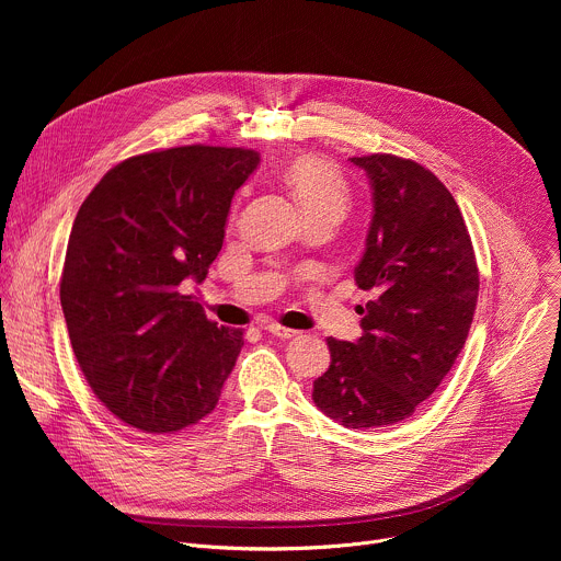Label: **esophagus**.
<instances>
[{
  "instance_id": "1",
  "label": "esophagus",
  "mask_w": 561,
  "mask_h": 561,
  "mask_svg": "<svg viewBox=\"0 0 561 561\" xmlns=\"http://www.w3.org/2000/svg\"><path fill=\"white\" fill-rule=\"evenodd\" d=\"M264 331L271 333V335H275V337H282V340H290V337H297V335H299V331L286 329V327L277 324V322H268V324L264 327Z\"/></svg>"
}]
</instances>
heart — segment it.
Wrapping results in <instances>:
<instances>
[{
  "instance_id": "1",
  "label": "heart",
  "mask_w": 561,
  "mask_h": 561,
  "mask_svg": "<svg viewBox=\"0 0 561 561\" xmlns=\"http://www.w3.org/2000/svg\"><path fill=\"white\" fill-rule=\"evenodd\" d=\"M284 180L306 215L331 210L342 215L351 193L346 178L329 159L319 154H299L284 171Z\"/></svg>"
}]
</instances>
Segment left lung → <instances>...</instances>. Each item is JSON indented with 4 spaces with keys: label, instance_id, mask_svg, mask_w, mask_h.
Masks as SVG:
<instances>
[{
    "label": "left lung",
    "instance_id": "left-lung-1",
    "mask_svg": "<svg viewBox=\"0 0 561 561\" xmlns=\"http://www.w3.org/2000/svg\"><path fill=\"white\" fill-rule=\"evenodd\" d=\"M368 175L373 219L355 282L364 335L329 337L331 366L312 383L314 407L346 428L402 422L453 368L468 337L479 273L461 210L413 159L351 157Z\"/></svg>",
    "mask_w": 561,
    "mask_h": 561
}]
</instances>
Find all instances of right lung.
Instances as JSON below:
<instances>
[{
  "mask_svg": "<svg viewBox=\"0 0 561 561\" xmlns=\"http://www.w3.org/2000/svg\"><path fill=\"white\" fill-rule=\"evenodd\" d=\"M247 148L180 146L111 169L79 208L59 297L72 353L100 402L144 433H178L219 402L244 333L217 327L186 282H204Z\"/></svg>",
  "mask_w": 561,
  "mask_h": 561,
  "instance_id": "right-lung-1",
  "label": "right lung"
}]
</instances>
